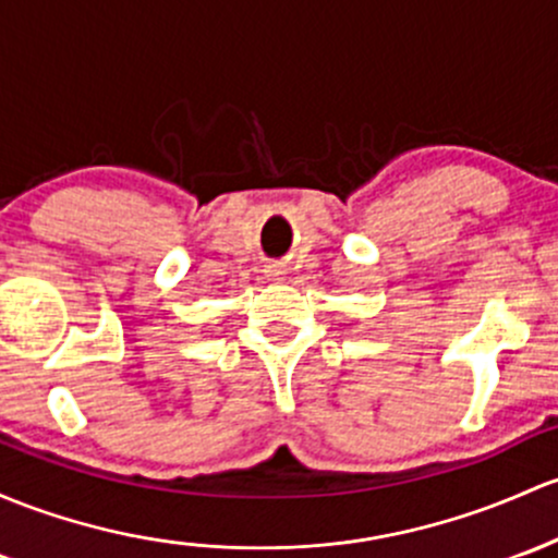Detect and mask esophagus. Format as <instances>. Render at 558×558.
Segmentation results:
<instances>
[{
    "instance_id": "obj_1",
    "label": "esophagus",
    "mask_w": 558,
    "mask_h": 558,
    "mask_svg": "<svg viewBox=\"0 0 558 558\" xmlns=\"http://www.w3.org/2000/svg\"><path fill=\"white\" fill-rule=\"evenodd\" d=\"M268 274H279V271H277V268H271V271H268Z\"/></svg>"
}]
</instances>
